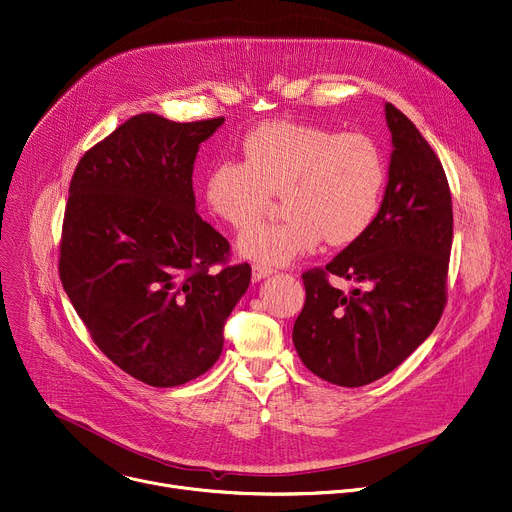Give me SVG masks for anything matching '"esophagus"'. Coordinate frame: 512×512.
Here are the masks:
<instances>
[{
    "mask_svg": "<svg viewBox=\"0 0 512 512\" xmlns=\"http://www.w3.org/2000/svg\"><path fill=\"white\" fill-rule=\"evenodd\" d=\"M273 267H267V265H253V282H261L265 280V277L273 275Z\"/></svg>",
    "mask_w": 512,
    "mask_h": 512,
    "instance_id": "esophagus-1",
    "label": "esophagus"
}]
</instances>
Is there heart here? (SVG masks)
<instances>
[{"label": "heart", "mask_w": 512, "mask_h": 512, "mask_svg": "<svg viewBox=\"0 0 512 512\" xmlns=\"http://www.w3.org/2000/svg\"><path fill=\"white\" fill-rule=\"evenodd\" d=\"M245 163L222 159L204 181L212 216L232 228L255 222L271 194H282L280 222H257L237 239L241 257L261 265H288L312 253L322 239L333 247L359 241L376 222L386 165L363 134L275 120L243 141Z\"/></svg>", "instance_id": "heart-1"}]
</instances>
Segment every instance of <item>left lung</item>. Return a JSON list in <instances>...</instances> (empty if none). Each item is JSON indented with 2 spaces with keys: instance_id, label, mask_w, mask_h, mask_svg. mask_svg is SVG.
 I'll return each mask as SVG.
<instances>
[{
  "instance_id": "left-lung-1",
  "label": "left lung",
  "mask_w": 512,
  "mask_h": 512,
  "mask_svg": "<svg viewBox=\"0 0 512 512\" xmlns=\"http://www.w3.org/2000/svg\"><path fill=\"white\" fill-rule=\"evenodd\" d=\"M384 114L392 155L378 218L327 267L302 275L306 302L292 333L312 374L345 388L396 369L435 331L447 298L453 210L445 171L400 110L384 104ZM329 272L358 288L333 289Z\"/></svg>"
}]
</instances>
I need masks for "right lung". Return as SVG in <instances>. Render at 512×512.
<instances>
[{"label": "right lung", "instance_id": "right-lung-1", "mask_svg": "<svg viewBox=\"0 0 512 512\" xmlns=\"http://www.w3.org/2000/svg\"><path fill=\"white\" fill-rule=\"evenodd\" d=\"M222 124L132 116L71 179L63 288L104 355L155 388L206 374L251 284L249 263L210 271L230 247L196 212V155Z\"/></svg>", "mask_w": 512, "mask_h": 512}]
</instances>
